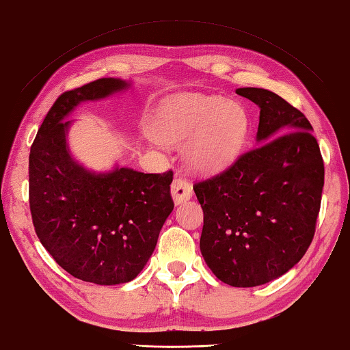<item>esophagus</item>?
Here are the masks:
<instances>
[{
	"mask_svg": "<svg viewBox=\"0 0 350 350\" xmlns=\"http://www.w3.org/2000/svg\"><path fill=\"white\" fill-rule=\"evenodd\" d=\"M170 192H172V198H174V202L176 204H180L183 202H186L192 197V186L191 183H187L186 180L183 178H175L174 183H172V187H170Z\"/></svg>",
	"mask_w": 350,
	"mask_h": 350,
	"instance_id": "esophagus-1",
	"label": "esophagus"
}]
</instances>
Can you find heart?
<instances>
[{"mask_svg":"<svg viewBox=\"0 0 350 350\" xmlns=\"http://www.w3.org/2000/svg\"><path fill=\"white\" fill-rule=\"evenodd\" d=\"M165 144L186 142L187 161L202 172H219L234 163L248 133L242 105L215 96L181 94L165 102L153 124Z\"/></svg>","mask_w":350,"mask_h":350,"instance_id":"obj_1","label":"heart"}]
</instances>
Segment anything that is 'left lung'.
<instances>
[{
	"label": "left lung",
	"mask_w": 350,
	"mask_h": 350,
	"mask_svg": "<svg viewBox=\"0 0 350 350\" xmlns=\"http://www.w3.org/2000/svg\"><path fill=\"white\" fill-rule=\"evenodd\" d=\"M259 107L256 147L193 191L204 219L200 250L232 287L278 279L310 246L321 208L324 163L312 125L273 91L239 88Z\"/></svg>",
	"instance_id": "obj_1"
}]
</instances>
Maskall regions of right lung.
<instances>
[{
    "label": "right lung",
    "instance_id": "1",
    "mask_svg": "<svg viewBox=\"0 0 350 350\" xmlns=\"http://www.w3.org/2000/svg\"><path fill=\"white\" fill-rule=\"evenodd\" d=\"M129 87L125 80L105 77L65 91L46 114L29 154V206L37 237L63 270L97 285L133 280L174 211L172 170L142 174L114 167L96 174L70 153L68 114L80 102Z\"/></svg>",
    "mask_w": 350,
    "mask_h": 350
}]
</instances>
